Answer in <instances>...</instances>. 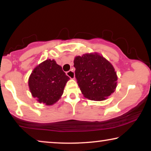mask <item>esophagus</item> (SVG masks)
Segmentation results:
<instances>
[{
	"label": "esophagus",
	"instance_id": "1",
	"mask_svg": "<svg viewBox=\"0 0 151 151\" xmlns=\"http://www.w3.org/2000/svg\"><path fill=\"white\" fill-rule=\"evenodd\" d=\"M67 75L71 78V79H74L75 78V73L73 71H69L67 72Z\"/></svg>",
	"mask_w": 151,
	"mask_h": 151
}]
</instances>
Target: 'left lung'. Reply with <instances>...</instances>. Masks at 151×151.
<instances>
[{"instance_id":"1","label":"left lung","mask_w":151,"mask_h":151,"mask_svg":"<svg viewBox=\"0 0 151 151\" xmlns=\"http://www.w3.org/2000/svg\"><path fill=\"white\" fill-rule=\"evenodd\" d=\"M75 75L82 93L95 101L104 100L115 91L117 76L114 67L98 53H86L74 59Z\"/></svg>"}]
</instances>
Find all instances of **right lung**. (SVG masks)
Listing matches in <instances>:
<instances>
[{
  "mask_svg": "<svg viewBox=\"0 0 151 151\" xmlns=\"http://www.w3.org/2000/svg\"><path fill=\"white\" fill-rule=\"evenodd\" d=\"M69 77L54 60H46L33 70L29 78L32 96L40 103L52 105L60 98Z\"/></svg>",
  "mask_w": 151,
  "mask_h": 151,
  "instance_id": "obj_1",
  "label": "right lung"
}]
</instances>
